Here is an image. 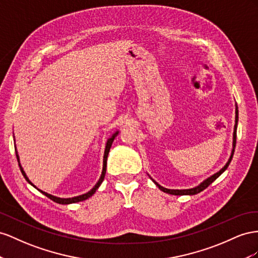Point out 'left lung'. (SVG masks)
<instances>
[{"label":"left lung","instance_id":"1","mask_svg":"<svg viewBox=\"0 0 258 258\" xmlns=\"http://www.w3.org/2000/svg\"><path fill=\"white\" fill-rule=\"evenodd\" d=\"M237 126H238V107L237 109H235V124H234V132H233V149H232V152H231V156H230V159L229 161L227 162V164L220 170L219 172H217L216 174H214L213 176H211V177H209L207 180H204L202 183H200L198 187H195V188H191V189H183V190H174V189H166L164 187L160 186L158 182L154 181L153 179V182L156 183V185L160 188V190L163 191V192H166V194H170V195H174V196H183V195H197L199 192H201V191H203L205 188H208L211 183L214 181L216 178H218L220 175H222L226 170L227 167L229 166V163L231 162V159L233 157V152H234V148H235V142H237Z\"/></svg>","mask_w":258,"mask_h":258}]
</instances>
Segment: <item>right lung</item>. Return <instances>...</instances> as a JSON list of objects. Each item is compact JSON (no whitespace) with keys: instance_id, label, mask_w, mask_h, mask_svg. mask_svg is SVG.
<instances>
[{"instance_id":"right-lung-1","label":"right lung","mask_w":258,"mask_h":258,"mask_svg":"<svg viewBox=\"0 0 258 258\" xmlns=\"http://www.w3.org/2000/svg\"><path fill=\"white\" fill-rule=\"evenodd\" d=\"M117 133H119V132H116V133H114V134H113V136H112L111 138H109V139H108L107 145H106V149H105V154H104V165H102V173H101V176H100L99 180L97 181L96 185L94 186V188H93L91 191H88L87 194H84V195H82V196L75 197V198H67V199H62V198H57V197H54V196H50V195H48V194H46V192H44V191H41V190H40L41 192H42L44 196H46L47 198H49L50 200H53L54 202H56V203H59V204H70V203H76V202H80V201H84V200H86V199H88L90 197H92L95 192H96V190L98 189V187L100 186V183L102 182V180H104V178H105L106 167H107V158H108V153H109V151H110V148H111V145H112V143H113L114 138H115V136H116V134H117ZM16 157H17V160H18V162H19V158H18V154H17V152H16ZM19 167H20V171H21V173H23V175H24V177L26 178V180H27L29 183H31V185H32V182L28 179L27 175H26V173L24 172L23 167L20 166V164H19ZM32 186H34V185H32Z\"/></svg>"}]
</instances>
